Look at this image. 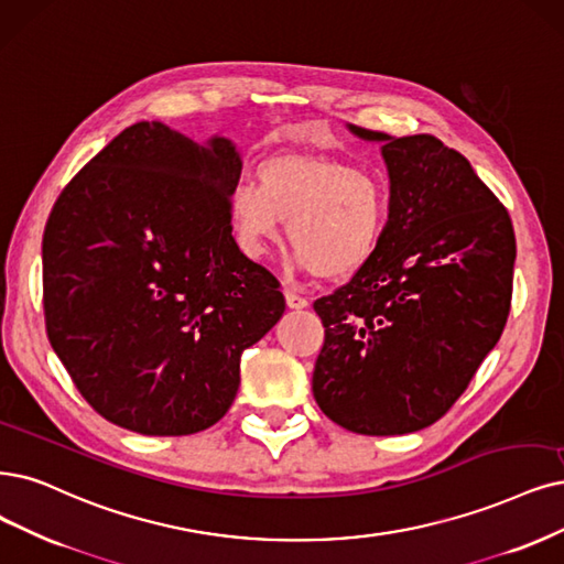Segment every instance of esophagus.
<instances>
[{"instance_id":"esophagus-1","label":"esophagus","mask_w":564,"mask_h":564,"mask_svg":"<svg viewBox=\"0 0 564 564\" xmlns=\"http://www.w3.org/2000/svg\"><path fill=\"white\" fill-rule=\"evenodd\" d=\"M283 295H285V304H288L290 308H306V306H308V300L302 297V295H297V293H293V290H290V288L283 290Z\"/></svg>"}]
</instances>
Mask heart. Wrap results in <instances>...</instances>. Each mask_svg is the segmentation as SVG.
<instances>
[{
    "instance_id": "1",
    "label": "heart",
    "mask_w": 564,
    "mask_h": 564,
    "mask_svg": "<svg viewBox=\"0 0 564 564\" xmlns=\"http://www.w3.org/2000/svg\"><path fill=\"white\" fill-rule=\"evenodd\" d=\"M229 218L248 256H262L281 237L311 274L339 281L377 253L390 218L383 178L318 153H276L258 164V183L239 181Z\"/></svg>"
}]
</instances>
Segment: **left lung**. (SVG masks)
Returning <instances> with one entry per match:
<instances>
[{
  "mask_svg": "<svg viewBox=\"0 0 564 564\" xmlns=\"http://www.w3.org/2000/svg\"><path fill=\"white\" fill-rule=\"evenodd\" d=\"M348 130L383 143L390 218L373 258L314 302L325 327L314 398L350 432L406 434L442 419L502 337L516 235L467 158L436 137Z\"/></svg>",
  "mask_w": 564,
  "mask_h": 564,
  "instance_id": "obj_1",
  "label": "left lung"
}]
</instances>
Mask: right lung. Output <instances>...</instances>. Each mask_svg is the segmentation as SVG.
Instances as JSON below:
<instances>
[{
    "instance_id": "1",
    "label": "right lung",
    "mask_w": 564,
    "mask_h": 564,
    "mask_svg": "<svg viewBox=\"0 0 564 564\" xmlns=\"http://www.w3.org/2000/svg\"><path fill=\"white\" fill-rule=\"evenodd\" d=\"M235 143L141 120L59 193L44 229V314L57 358L104 419L149 436L218 423L241 352L279 323V281L229 218Z\"/></svg>"
}]
</instances>
